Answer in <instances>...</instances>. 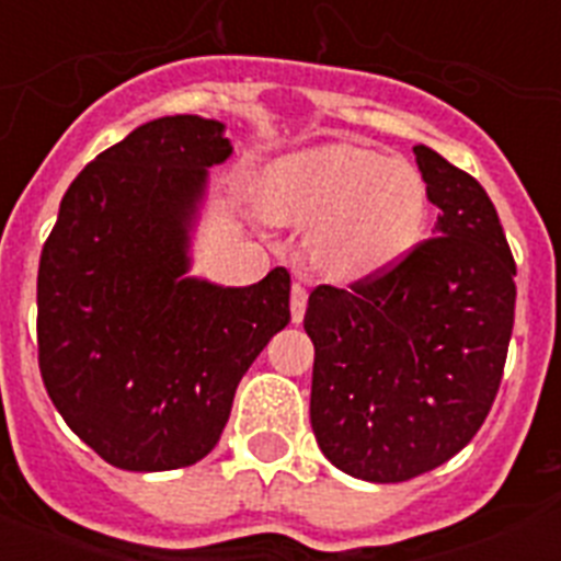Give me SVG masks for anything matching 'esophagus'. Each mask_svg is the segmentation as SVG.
I'll list each match as a JSON object with an SVG mask.
<instances>
[{
    "mask_svg": "<svg viewBox=\"0 0 561 561\" xmlns=\"http://www.w3.org/2000/svg\"><path fill=\"white\" fill-rule=\"evenodd\" d=\"M289 300H291V320H295V323H300L306 314V304H309V291H306L300 284H295L291 286Z\"/></svg>",
    "mask_w": 561,
    "mask_h": 561,
    "instance_id": "obj_1",
    "label": "esophagus"
}]
</instances>
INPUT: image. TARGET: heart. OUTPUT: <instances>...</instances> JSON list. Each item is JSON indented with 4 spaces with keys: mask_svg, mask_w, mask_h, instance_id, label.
I'll return each mask as SVG.
<instances>
[{
    "mask_svg": "<svg viewBox=\"0 0 561 561\" xmlns=\"http://www.w3.org/2000/svg\"><path fill=\"white\" fill-rule=\"evenodd\" d=\"M272 221L309 227V255L336 280L385 275L427 227L419 168L351 142H325L272 162L257 182Z\"/></svg>",
    "mask_w": 561,
    "mask_h": 561,
    "instance_id": "1",
    "label": "heart"
}]
</instances>
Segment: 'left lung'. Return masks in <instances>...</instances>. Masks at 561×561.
Returning <instances> with one entry per match:
<instances>
[{
  "label": "left lung",
  "mask_w": 561,
  "mask_h": 561,
  "mask_svg": "<svg viewBox=\"0 0 561 561\" xmlns=\"http://www.w3.org/2000/svg\"><path fill=\"white\" fill-rule=\"evenodd\" d=\"M415 162L438 207L435 236L385 275L317 286L311 430L351 478H419L474 438L514 329L512 250L480 182L427 146Z\"/></svg>",
  "instance_id": "obj_1"
}]
</instances>
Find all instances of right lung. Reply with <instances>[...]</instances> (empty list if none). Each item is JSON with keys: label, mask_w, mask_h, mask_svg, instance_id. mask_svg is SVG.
Listing matches in <instances>:
<instances>
[{"label": "right lung", "mask_w": 561, "mask_h": 561, "mask_svg": "<svg viewBox=\"0 0 561 561\" xmlns=\"http://www.w3.org/2000/svg\"><path fill=\"white\" fill-rule=\"evenodd\" d=\"M225 123L173 114L134 128L64 193L38 264V368L69 430L106 463L165 472L205 458L238 381L289 323V272L216 286L191 270Z\"/></svg>", "instance_id": "1"}]
</instances>
